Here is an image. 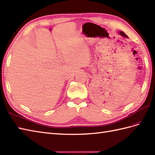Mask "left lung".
Here are the masks:
<instances>
[{
	"instance_id": "8db88e82",
	"label": "left lung",
	"mask_w": 155,
	"mask_h": 155,
	"mask_svg": "<svg viewBox=\"0 0 155 155\" xmlns=\"http://www.w3.org/2000/svg\"><path fill=\"white\" fill-rule=\"evenodd\" d=\"M119 34H120L121 36H124V37H125V38H128V36H127V35L124 33V32H121V31H120V32H119Z\"/></svg>"
}]
</instances>
